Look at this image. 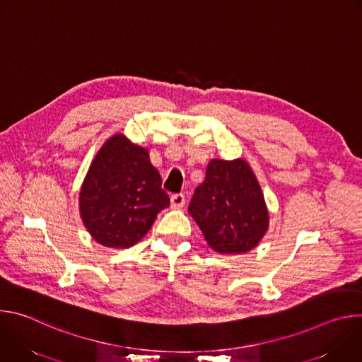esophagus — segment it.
I'll return each mask as SVG.
<instances>
[{"label":"esophagus","instance_id":"esophagus-1","mask_svg":"<svg viewBox=\"0 0 362 362\" xmlns=\"http://www.w3.org/2000/svg\"><path fill=\"white\" fill-rule=\"evenodd\" d=\"M183 204H185V196H183L182 193L172 194V197H170V206H172V209H179V208H182Z\"/></svg>","mask_w":362,"mask_h":362}]
</instances>
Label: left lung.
<instances>
[{
	"label": "left lung",
	"instance_id": "8db88e82",
	"mask_svg": "<svg viewBox=\"0 0 362 362\" xmlns=\"http://www.w3.org/2000/svg\"><path fill=\"white\" fill-rule=\"evenodd\" d=\"M189 214L204 240L222 255H240L261 242L269 228L262 187L243 159H212L194 190Z\"/></svg>",
	"mask_w": 362,
	"mask_h": 362
}]
</instances>
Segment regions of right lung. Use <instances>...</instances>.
I'll return each mask as SVG.
<instances>
[{"label":"right lung","mask_w":362,"mask_h":362,"mask_svg":"<svg viewBox=\"0 0 362 362\" xmlns=\"http://www.w3.org/2000/svg\"><path fill=\"white\" fill-rule=\"evenodd\" d=\"M169 204L148 150L122 133L100 147L78 197L80 216L90 236L113 249L136 245Z\"/></svg>","instance_id":"right-lung-1"}]
</instances>
